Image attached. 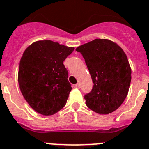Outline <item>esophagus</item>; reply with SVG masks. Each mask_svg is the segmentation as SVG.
Listing matches in <instances>:
<instances>
[{
	"label": "esophagus",
	"instance_id": "1",
	"mask_svg": "<svg viewBox=\"0 0 149 149\" xmlns=\"http://www.w3.org/2000/svg\"><path fill=\"white\" fill-rule=\"evenodd\" d=\"M75 88H80V85H79V83L76 84V85H75Z\"/></svg>",
	"mask_w": 149,
	"mask_h": 149
}]
</instances>
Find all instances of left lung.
I'll return each instance as SVG.
<instances>
[{
  "label": "left lung",
  "mask_w": 149,
  "mask_h": 149,
  "mask_svg": "<svg viewBox=\"0 0 149 149\" xmlns=\"http://www.w3.org/2000/svg\"><path fill=\"white\" fill-rule=\"evenodd\" d=\"M76 51L82 54L94 83L84 97L86 106L102 115L116 111L126 98L131 81V69L125 53L106 39H95Z\"/></svg>",
  "instance_id": "left-lung-1"
}]
</instances>
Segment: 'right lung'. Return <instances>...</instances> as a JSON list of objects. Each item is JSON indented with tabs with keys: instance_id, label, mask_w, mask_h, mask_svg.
Returning a JSON list of instances; mask_svg holds the SVG:
<instances>
[{
	"instance_id": "1",
	"label": "right lung",
	"mask_w": 149,
	"mask_h": 149,
	"mask_svg": "<svg viewBox=\"0 0 149 149\" xmlns=\"http://www.w3.org/2000/svg\"><path fill=\"white\" fill-rule=\"evenodd\" d=\"M74 50L51 40L33 42L20 60L21 92L36 112L52 116L66 105L72 87L63 62Z\"/></svg>"
}]
</instances>
